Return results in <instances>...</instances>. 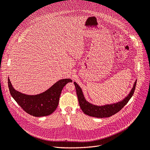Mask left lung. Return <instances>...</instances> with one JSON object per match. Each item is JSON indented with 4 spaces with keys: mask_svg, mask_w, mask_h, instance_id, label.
Instances as JSON below:
<instances>
[{
    "mask_svg": "<svg viewBox=\"0 0 150 150\" xmlns=\"http://www.w3.org/2000/svg\"><path fill=\"white\" fill-rule=\"evenodd\" d=\"M74 83L75 86L76 94L78 96V99H79V105L83 113L90 116L102 118H108V117L116 114V113L120 111L126 105L127 103L131 99L132 95L134 94L137 80H135L133 87L131 91H130V93L125 99L118 102L106 104V105L100 106L94 105V104H92L88 102L84 96L81 88L76 82H74Z\"/></svg>",
    "mask_w": 150,
    "mask_h": 150,
    "instance_id": "left-lung-1",
    "label": "left lung"
}]
</instances>
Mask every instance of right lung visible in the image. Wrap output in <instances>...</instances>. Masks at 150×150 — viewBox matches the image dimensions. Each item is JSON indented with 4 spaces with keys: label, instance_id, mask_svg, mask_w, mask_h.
Masks as SVG:
<instances>
[{
    "label": "right lung",
    "instance_id": "right-lung-1",
    "mask_svg": "<svg viewBox=\"0 0 150 150\" xmlns=\"http://www.w3.org/2000/svg\"><path fill=\"white\" fill-rule=\"evenodd\" d=\"M72 82L70 79H62L45 92L37 95H28L16 91L8 79L10 93L13 98L24 111L35 117H42L53 113L57 107L62 90L66 84Z\"/></svg>",
    "mask_w": 150,
    "mask_h": 150
}]
</instances>
